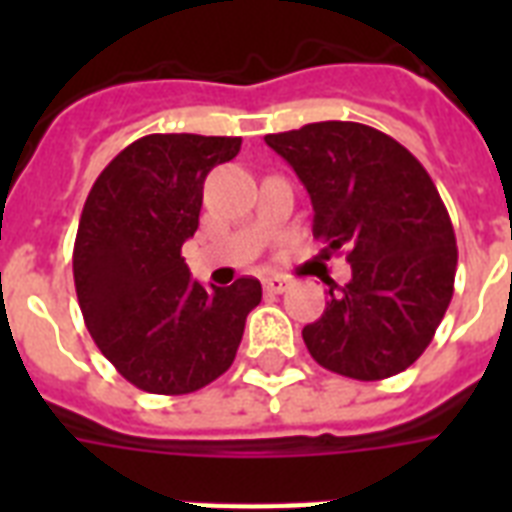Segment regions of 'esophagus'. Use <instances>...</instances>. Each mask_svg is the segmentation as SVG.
Returning a JSON list of instances; mask_svg holds the SVG:
<instances>
[{"label": "esophagus", "mask_w": 512, "mask_h": 512, "mask_svg": "<svg viewBox=\"0 0 512 512\" xmlns=\"http://www.w3.org/2000/svg\"><path fill=\"white\" fill-rule=\"evenodd\" d=\"M265 292H271V295H284L292 284H289V279H281V276H271V279L263 281Z\"/></svg>", "instance_id": "obj_1"}]
</instances>
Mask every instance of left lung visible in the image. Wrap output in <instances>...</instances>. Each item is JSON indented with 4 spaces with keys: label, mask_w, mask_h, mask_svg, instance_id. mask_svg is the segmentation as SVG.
I'll list each match as a JSON object with an SVG mask.
<instances>
[{
    "label": "left lung",
    "mask_w": 512,
    "mask_h": 512,
    "mask_svg": "<svg viewBox=\"0 0 512 512\" xmlns=\"http://www.w3.org/2000/svg\"><path fill=\"white\" fill-rule=\"evenodd\" d=\"M311 193L324 257L350 281L303 329L311 356L353 380H385L425 353L454 295L457 239L436 183L398 140L358 122L265 135Z\"/></svg>",
    "instance_id": "8db88e82"
}]
</instances>
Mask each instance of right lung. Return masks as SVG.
<instances>
[{
    "label": "right lung",
    "instance_id": "right-lung-1",
    "mask_svg": "<svg viewBox=\"0 0 512 512\" xmlns=\"http://www.w3.org/2000/svg\"><path fill=\"white\" fill-rule=\"evenodd\" d=\"M239 148L241 138L146 135L111 159L84 201L74 241L84 324L116 372L146 393L183 396L228 372L263 300L252 276L204 289L180 255L199 228L209 170Z\"/></svg>",
    "mask_w": 512,
    "mask_h": 512
}]
</instances>
